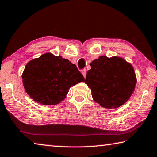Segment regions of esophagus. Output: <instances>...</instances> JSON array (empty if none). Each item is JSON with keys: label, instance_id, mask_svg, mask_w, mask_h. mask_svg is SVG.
Wrapping results in <instances>:
<instances>
[{"label": "esophagus", "instance_id": "esophagus-1", "mask_svg": "<svg viewBox=\"0 0 157 157\" xmlns=\"http://www.w3.org/2000/svg\"><path fill=\"white\" fill-rule=\"evenodd\" d=\"M81 73H82V75H83L84 77L85 78V77H86V70L85 69H82V70L81 71Z\"/></svg>", "mask_w": 157, "mask_h": 157}]
</instances>
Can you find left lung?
Here are the masks:
<instances>
[{
    "label": "left lung",
    "mask_w": 157,
    "mask_h": 157,
    "mask_svg": "<svg viewBox=\"0 0 157 157\" xmlns=\"http://www.w3.org/2000/svg\"><path fill=\"white\" fill-rule=\"evenodd\" d=\"M85 83L94 101L106 108H117L129 99L136 83L132 65L118 57L100 56L90 64Z\"/></svg>",
    "instance_id": "obj_1"
}]
</instances>
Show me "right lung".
<instances>
[{
  "label": "right lung",
  "mask_w": 157,
  "mask_h": 157,
  "mask_svg": "<svg viewBox=\"0 0 157 157\" xmlns=\"http://www.w3.org/2000/svg\"><path fill=\"white\" fill-rule=\"evenodd\" d=\"M22 82L28 95L43 105H56L66 98L71 86L84 78L75 64L62 56L45 53L25 68Z\"/></svg>",
  "instance_id": "right-lung-1"
}]
</instances>
